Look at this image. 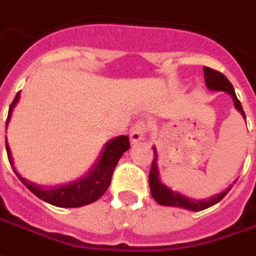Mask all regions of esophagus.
Listing matches in <instances>:
<instances>
[{
  "instance_id": "esophagus-1",
  "label": "esophagus",
  "mask_w": 256,
  "mask_h": 256,
  "mask_svg": "<svg viewBox=\"0 0 256 256\" xmlns=\"http://www.w3.org/2000/svg\"><path fill=\"white\" fill-rule=\"evenodd\" d=\"M148 132V125L144 121H139L135 125L131 126V131H130V139L132 143H136L139 140H142L144 135Z\"/></svg>"
}]
</instances>
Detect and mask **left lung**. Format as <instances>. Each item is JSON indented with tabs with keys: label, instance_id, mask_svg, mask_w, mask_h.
<instances>
[{
	"label": "left lung",
	"instance_id": "8db88e82",
	"mask_svg": "<svg viewBox=\"0 0 256 256\" xmlns=\"http://www.w3.org/2000/svg\"><path fill=\"white\" fill-rule=\"evenodd\" d=\"M204 77H206V85L210 90H224L228 92L232 98H233V102H234V108L240 112L244 118H246V113L242 110L240 100L237 99L236 96L234 88L230 82L229 80L224 77V74L219 73L216 70H212L210 67H204ZM148 184H150V192L153 198L160 206H178V208H184V210H189V211H202L208 206L216 204L219 201L224 198V196L229 193L230 188L228 190L222 192L220 194L212 197L210 200H202V201H196L192 200L189 197H184V196L179 194L176 192H172L171 189H168L166 184H162L158 178V168H157V153H156V148H154V158L152 161V166H150V174H148Z\"/></svg>",
	"mask_w": 256,
	"mask_h": 256
}]
</instances>
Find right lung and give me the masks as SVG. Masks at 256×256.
<instances>
[{
  "label": "right lung",
  "mask_w": 256,
  "mask_h": 256,
  "mask_svg": "<svg viewBox=\"0 0 256 256\" xmlns=\"http://www.w3.org/2000/svg\"><path fill=\"white\" fill-rule=\"evenodd\" d=\"M20 94H16L14 102L9 106L8 118H6V124H8L10 114H12V108L18 102ZM6 148V153H8V160L10 166L14 168V161H12V156H10V150H9L8 143H5ZM130 148V139L128 136H118L110 140V142L104 146L103 153L100 158L98 161V164L94 168V171L90 172L88 176L82 178L78 182L70 183L66 186H60V188H42V186H37L36 183L28 182L27 179L22 178L16 170L14 171L20 179L22 183L26 186L27 189L32 193L37 196L38 198L50 202L52 206H63V208H76V206H82L86 204H90L94 201L99 200L104 192L108 189L110 182H112V176H113L114 168L117 166V162L121 158V156L124 152Z\"/></svg>",
  "instance_id": "right-lung-1"
}]
</instances>
